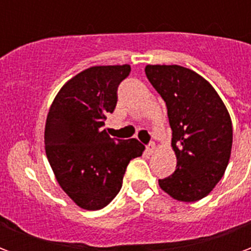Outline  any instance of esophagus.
<instances>
[{
	"instance_id": "esophagus-1",
	"label": "esophagus",
	"mask_w": 251,
	"mask_h": 251,
	"mask_svg": "<svg viewBox=\"0 0 251 251\" xmlns=\"http://www.w3.org/2000/svg\"><path fill=\"white\" fill-rule=\"evenodd\" d=\"M156 148H157L156 147V144H154V142H151L147 147V152L149 153V154H152V153L156 152Z\"/></svg>"
}]
</instances>
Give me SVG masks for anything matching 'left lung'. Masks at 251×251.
Wrapping results in <instances>:
<instances>
[{"instance_id": "obj_1", "label": "left lung", "mask_w": 251, "mask_h": 251, "mask_svg": "<svg viewBox=\"0 0 251 251\" xmlns=\"http://www.w3.org/2000/svg\"><path fill=\"white\" fill-rule=\"evenodd\" d=\"M145 74L168 109L174 174L158 185L179 201H196L210 194L225 175L232 147L230 114L210 83L181 66H147Z\"/></svg>"}]
</instances>
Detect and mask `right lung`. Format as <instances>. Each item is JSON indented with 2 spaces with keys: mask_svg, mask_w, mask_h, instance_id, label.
<instances>
[{
  "mask_svg": "<svg viewBox=\"0 0 251 251\" xmlns=\"http://www.w3.org/2000/svg\"><path fill=\"white\" fill-rule=\"evenodd\" d=\"M130 66H95L70 79L47 115V158L62 189L80 208L100 210L120 192L126 167L144 145L111 138L102 126Z\"/></svg>",
  "mask_w": 251,
  "mask_h": 251,
  "instance_id": "obj_1",
  "label": "right lung"
}]
</instances>
